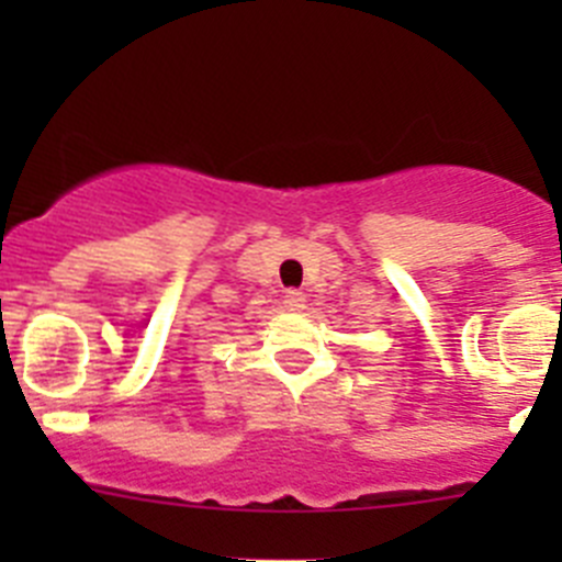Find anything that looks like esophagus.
Returning <instances> with one entry per match:
<instances>
[{"label": "esophagus", "instance_id": "1", "mask_svg": "<svg viewBox=\"0 0 562 562\" xmlns=\"http://www.w3.org/2000/svg\"><path fill=\"white\" fill-rule=\"evenodd\" d=\"M282 302H285L288 310H304V302H307V296H304L302 291H285Z\"/></svg>", "mask_w": 562, "mask_h": 562}]
</instances>
